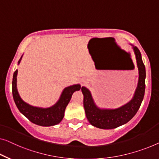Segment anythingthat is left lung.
Here are the masks:
<instances>
[{
    "label": "left lung",
    "instance_id": "left-lung-1",
    "mask_svg": "<svg viewBox=\"0 0 159 159\" xmlns=\"http://www.w3.org/2000/svg\"><path fill=\"white\" fill-rule=\"evenodd\" d=\"M137 66L139 68V83L134 96L129 103L114 110H102L97 108L91 94L86 88L82 87L84 94V106L86 118L93 126L102 129H113L129 122L136 115L140 108L145 93L146 69L141 54L137 47H134Z\"/></svg>",
    "mask_w": 159,
    "mask_h": 159
}]
</instances>
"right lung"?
Instances as JSON below:
<instances>
[{"mask_svg":"<svg viewBox=\"0 0 159 159\" xmlns=\"http://www.w3.org/2000/svg\"><path fill=\"white\" fill-rule=\"evenodd\" d=\"M20 61H18V63H20ZM17 73L18 70H16L13 73L12 93L16 105L20 112L24 115L30 121L41 126H51L59 124L64 116L65 109L71 98L73 93L75 91H79L80 89V85H73L65 89L59 101L52 107L48 108H36L25 103L19 96L16 88Z\"/></svg>","mask_w":159,"mask_h":159,"instance_id":"1","label":"right lung"}]
</instances>
